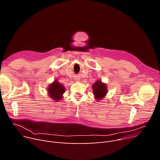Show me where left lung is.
<instances>
[{"label":"left lung","instance_id":"8db88e82","mask_svg":"<svg viewBox=\"0 0 160 160\" xmlns=\"http://www.w3.org/2000/svg\"><path fill=\"white\" fill-rule=\"evenodd\" d=\"M93 90L97 100H101L107 93L106 86L100 81H97L93 85Z\"/></svg>","mask_w":160,"mask_h":160}]
</instances>
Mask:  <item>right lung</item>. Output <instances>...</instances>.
Returning <instances> with one entry per match:
<instances>
[{
    "instance_id": "add662e5",
    "label": "right lung",
    "mask_w": 160,
    "mask_h": 160,
    "mask_svg": "<svg viewBox=\"0 0 160 160\" xmlns=\"http://www.w3.org/2000/svg\"><path fill=\"white\" fill-rule=\"evenodd\" d=\"M65 90L63 86L60 84L58 81L55 80L54 82L50 85L48 92L50 98H53L56 101H58V100H60L62 98V95L64 93Z\"/></svg>"
}]
</instances>
